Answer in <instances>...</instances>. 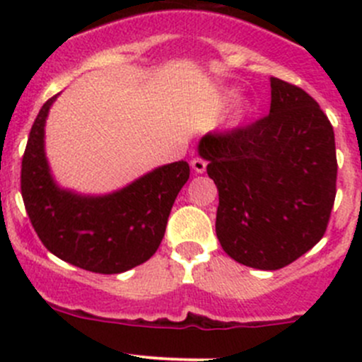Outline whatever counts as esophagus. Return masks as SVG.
Here are the masks:
<instances>
[{
	"label": "esophagus",
	"instance_id": "1",
	"mask_svg": "<svg viewBox=\"0 0 362 362\" xmlns=\"http://www.w3.org/2000/svg\"><path fill=\"white\" fill-rule=\"evenodd\" d=\"M191 166H192V170L196 171V173H203V171L206 170V160L202 159V158H194L191 160Z\"/></svg>",
	"mask_w": 362,
	"mask_h": 362
}]
</instances>
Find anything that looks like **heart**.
Returning a JSON list of instances; mask_svg holds the SVG:
<instances>
[{"mask_svg":"<svg viewBox=\"0 0 362 362\" xmlns=\"http://www.w3.org/2000/svg\"><path fill=\"white\" fill-rule=\"evenodd\" d=\"M229 96H233V93H229ZM243 113H245V107H240V108H238V110H236V112H235V115H236V117H238V119H240V117H242V115H243Z\"/></svg>","mask_w":362,"mask_h":362,"instance_id":"1","label":"heart"}]
</instances>
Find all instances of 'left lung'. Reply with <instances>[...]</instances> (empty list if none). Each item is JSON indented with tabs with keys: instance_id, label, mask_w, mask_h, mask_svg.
Returning a JSON list of instances; mask_svg holds the SVG:
<instances>
[{
	"instance_id": "obj_1",
	"label": "left lung",
	"mask_w": 362,
	"mask_h": 362,
	"mask_svg": "<svg viewBox=\"0 0 362 362\" xmlns=\"http://www.w3.org/2000/svg\"><path fill=\"white\" fill-rule=\"evenodd\" d=\"M269 82L268 115L199 141L218 191V242L229 257L257 269L284 268L317 245L337 196L329 119L301 87Z\"/></svg>"
}]
</instances>
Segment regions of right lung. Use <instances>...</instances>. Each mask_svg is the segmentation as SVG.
I'll return each mask as SVG.
<instances>
[{
  "instance_id": "obj_1",
  "label": "right lung",
  "mask_w": 362,
  "mask_h": 362,
  "mask_svg": "<svg viewBox=\"0 0 362 362\" xmlns=\"http://www.w3.org/2000/svg\"><path fill=\"white\" fill-rule=\"evenodd\" d=\"M57 96L43 103L29 131L21 170V192L36 235L54 255L93 273H122L159 249L168 217L187 182L185 160L156 168L107 196L61 189L50 175L43 136Z\"/></svg>"
}]
</instances>
